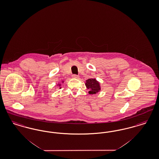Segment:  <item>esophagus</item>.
I'll return each instance as SVG.
<instances>
[{
    "instance_id": "obj_1",
    "label": "esophagus",
    "mask_w": 159,
    "mask_h": 159,
    "mask_svg": "<svg viewBox=\"0 0 159 159\" xmlns=\"http://www.w3.org/2000/svg\"><path fill=\"white\" fill-rule=\"evenodd\" d=\"M72 77L74 78V79H79V76H77V75H73L72 76Z\"/></svg>"
}]
</instances>
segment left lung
I'll return each instance as SVG.
<instances>
[{
	"label": "left lung",
	"mask_w": 159,
	"mask_h": 159,
	"mask_svg": "<svg viewBox=\"0 0 159 159\" xmlns=\"http://www.w3.org/2000/svg\"><path fill=\"white\" fill-rule=\"evenodd\" d=\"M85 86L88 89H89L88 93L91 95L96 94L101 90L100 83L96 79L94 78H90L86 80L85 82Z\"/></svg>",
	"instance_id": "1"
}]
</instances>
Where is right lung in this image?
<instances>
[{
    "mask_svg": "<svg viewBox=\"0 0 159 159\" xmlns=\"http://www.w3.org/2000/svg\"><path fill=\"white\" fill-rule=\"evenodd\" d=\"M62 83H64V80H62ZM57 85L58 86H59V88H60V89L61 88V83H58Z\"/></svg>",
    "mask_w": 159,
    "mask_h": 159,
    "instance_id": "1",
    "label": "right lung"
}]
</instances>
